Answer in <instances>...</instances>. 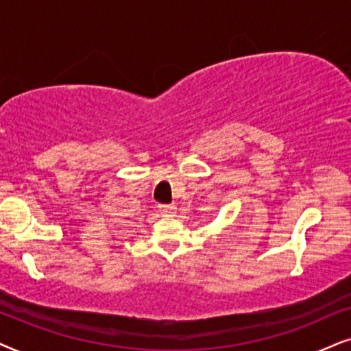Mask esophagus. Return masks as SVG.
<instances>
[{
    "label": "esophagus",
    "mask_w": 351,
    "mask_h": 351,
    "mask_svg": "<svg viewBox=\"0 0 351 351\" xmlns=\"http://www.w3.org/2000/svg\"><path fill=\"white\" fill-rule=\"evenodd\" d=\"M158 210H160V213H163V215H171V213H175L176 207H175V205L162 204V205H158Z\"/></svg>",
    "instance_id": "esophagus-1"
}]
</instances>
